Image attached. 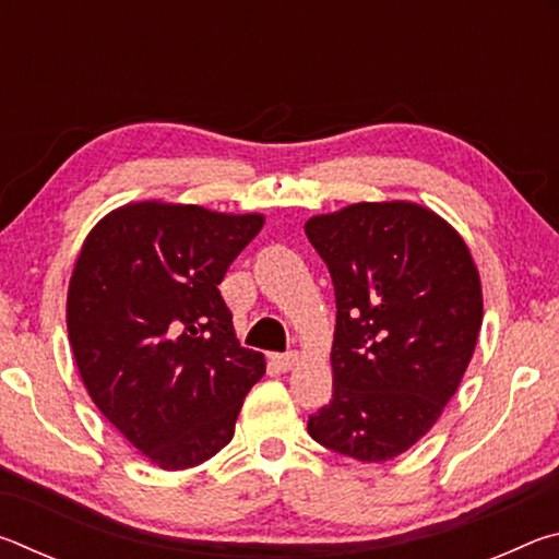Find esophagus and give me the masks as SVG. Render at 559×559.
Here are the masks:
<instances>
[{"label":"esophagus","instance_id":"34e87169","mask_svg":"<svg viewBox=\"0 0 559 559\" xmlns=\"http://www.w3.org/2000/svg\"><path fill=\"white\" fill-rule=\"evenodd\" d=\"M271 359H273V365H276L281 372H288V370H293V367L298 365L300 355L298 353H283V355H273Z\"/></svg>","mask_w":559,"mask_h":559}]
</instances>
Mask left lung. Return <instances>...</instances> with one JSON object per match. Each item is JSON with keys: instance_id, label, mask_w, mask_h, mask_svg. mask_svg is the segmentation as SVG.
Returning a JSON list of instances; mask_svg holds the SVG:
<instances>
[{"instance_id": "obj_1", "label": "left lung", "mask_w": 559, "mask_h": 559, "mask_svg": "<svg viewBox=\"0 0 559 559\" xmlns=\"http://www.w3.org/2000/svg\"><path fill=\"white\" fill-rule=\"evenodd\" d=\"M335 286L333 400L318 443L384 463L427 437L456 394L484 323L463 236L429 206L357 202L306 222Z\"/></svg>"}]
</instances>
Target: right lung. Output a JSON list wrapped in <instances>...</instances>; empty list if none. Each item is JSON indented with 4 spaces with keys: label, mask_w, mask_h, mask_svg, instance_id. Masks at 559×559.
<instances>
[{
    "label": "right lung",
    "mask_w": 559,
    "mask_h": 559,
    "mask_svg": "<svg viewBox=\"0 0 559 559\" xmlns=\"http://www.w3.org/2000/svg\"><path fill=\"white\" fill-rule=\"evenodd\" d=\"M266 216L130 202L88 231L73 263L66 325L100 414L165 471L200 466L234 437L266 372L241 347L219 293Z\"/></svg>",
    "instance_id": "1"
}]
</instances>
